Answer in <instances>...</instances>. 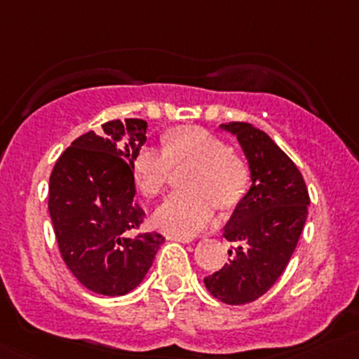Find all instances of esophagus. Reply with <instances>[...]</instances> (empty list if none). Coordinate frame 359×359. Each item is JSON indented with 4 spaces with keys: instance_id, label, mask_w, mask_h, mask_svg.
Here are the masks:
<instances>
[{
    "instance_id": "34e87169",
    "label": "esophagus",
    "mask_w": 359,
    "mask_h": 359,
    "mask_svg": "<svg viewBox=\"0 0 359 359\" xmlns=\"http://www.w3.org/2000/svg\"><path fill=\"white\" fill-rule=\"evenodd\" d=\"M168 240L172 241H179V243H191L193 241V238H187V236H177V234H168Z\"/></svg>"
}]
</instances>
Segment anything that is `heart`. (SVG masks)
Returning <instances> with one entry per match:
<instances>
[{"label":"heart","instance_id":"b5f03b06","mask_svg":"<svg viewBox=\"0 0 359 359\" xmlns=\"http://www.w3.org/2000/svg\"><path fill=\"white\" fill-rule=\"evenodd\" d=\"M189 191L166 198L154 213L159 229L177 236H194L212 224L215 203L236 205L248 186L247 163L229 146L200 126H180L165 137V149L146 146L133 156L132 172L139 189L154 198L165 191L173 168L189 166Z\"/></svg>","mask_w":359,"mask_h":359}]
</instances>
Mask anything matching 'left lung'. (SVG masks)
I'll list each match as a JSON object with an SVG mask.
<instances>
[{
	"mask_svg": "<svg viewBox=\"0 0 359 359\" xmlns=\"http://www.w3.org/2000/svg\"><path fill=\"white\" fill-rule=\"evenodd\" d=\"M247 154L252 186L224 227L229 264L205 278L215 299L241 306L262 297L287 267L304 229L309 193L302 173L274 140L250 123L222 125Z\"/></svg>",
	"mask_w": 359,
	"mask_h": 359,
	"instance_id": "8db88e82",
	"label": "left lung"
}]
</instances>
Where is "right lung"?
I'll return each instance as SVG.
<instances>
[{"label":"right lung","instance_id":"1","mask_svg":"<svg viewBox=\"0 0 359 359\" xmlns=\"http://www.w3.org/2000/svg\"><path fill=\"white\" fill-rule=\"evenodd\" d=\"M144 119H112L60 154L50 175L48 210L60 255L76 280L107 297L144 280L165 238L137 233L146 212L135 200L133 156L146 142Z\"/></svg>","mask_w":359,"mask_h":359}]
</instances>
